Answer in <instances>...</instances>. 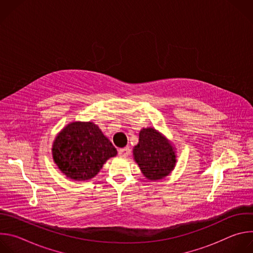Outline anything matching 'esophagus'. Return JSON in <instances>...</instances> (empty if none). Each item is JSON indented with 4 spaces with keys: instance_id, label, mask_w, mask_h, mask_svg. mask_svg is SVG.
<instances>
[{
    "instance_id": "34e87169",
    "label": "esophagus",
    "mask_w": 253,
    "mask_h": 253,
    "mask_svg": "<svg viewBox=\"0 0 253 253\" xmlns=\"http://www.w3.org/2000/svg\"><path fill=\"white\" fill-rule=\"evenodd\" d=\"M118 154L121 156V157H128L129 154H130V149L128 147H125V148H121L118 150Z\"/></svg>"
}]
</instances>
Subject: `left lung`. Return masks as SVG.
Masks as SVG:
<instances>
[{
  "mask_svg": "<svg viewBox=\"0 0 253 253\" xmlns=\"http://www.w3.org/2000/svg\"><path fill=\"white\" fill-rule=\"evenodd\" d=\"M133 155L144 176L150 180L167 176L176 162L171 144L153 128L140 131L139 143L133 149Z\"/></svg>",
  "mask_w": 253,
  "mask_h": 253,
  "instance_id": "8db88e82",
  "label": "left lung"
}]
</instances>
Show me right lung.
<instances>
[{"instance_id": "add662e5", "label": "right lung", "mask_w": 253, "mask_h": 253, "mask_svg": "<svg viewBox=\"0 0 253 253\" xmlns=\"http://www.w3.org/2000/svg\"><path fill=\"white\" fill-rule=\"evenodd\" d=\"M53 158L59 169L74 180H89L103 164L117 154L113 144L92 122L67 125L53 144Z\"/></svg>"}]
</instances>
